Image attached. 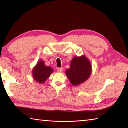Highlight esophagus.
I'll return each mask as SVG.
<instances>
[{"mask_svg": "<svg viewBox=\"0 0 128 128\" xmlns=\"http://www.w3.org/2000/svg\"><path fill=\"white\" fill-rule=\"evenodd\" d=\"M56 70H57L58 72H62V70H63V68H58L57 69H56Z\"/></svg>", "mask_w": 128, "mask_h": 128, "instance_id": "esophagus-1", "label": "esophagus"}]
</instances>
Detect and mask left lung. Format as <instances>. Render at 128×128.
<instances>
[{
	"mask_svg": "<svg viewBox=\"0 0 128 128\" xmlns=\"http://www.w3.org/2000/svg\"><path fill=\"white\" fill-rule=\"evenodd\" d=\"M91 73L92 66L85 55L73 58L70 62V68L66 71V76L74 86L86 81L89 78Z\"/></svg>",
	"mask_w": 128,
	"mask_h": 128,
	"instance_id": "left-lung-1",
	"label": "left lung"
}]
</instances>
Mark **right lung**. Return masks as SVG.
<instances>
[{
	"mask_svg": "<svg viewBox=\"0 0 128 128\" xmlns=\"http://www.w3.org/2000/svg\"><path fill=\"white\" fill-rule=\"evenodd\" d=\"M53 69L50 66H46L44 62L42 60L39 61L33 69V78L40 84H42L46 81L52 73Z\"/></svg>",
	"mask_w": 128,
	"mask_h": 128,
	"instance_id": "obj_1",
	"label": "right lung"
}]
</instances>
